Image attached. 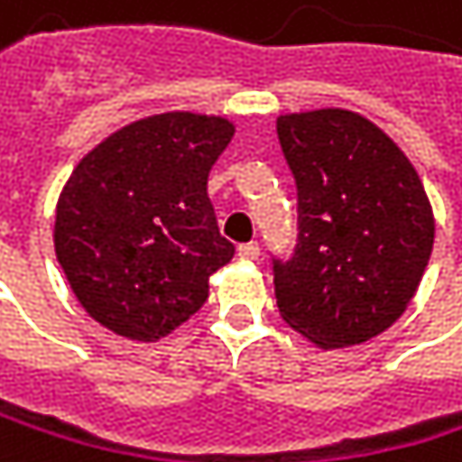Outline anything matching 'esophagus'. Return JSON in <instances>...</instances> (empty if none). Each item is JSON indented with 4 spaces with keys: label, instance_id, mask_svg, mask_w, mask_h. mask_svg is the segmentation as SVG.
I'll return each instance as SVG.
<instances>
[{
    "label": "esophagus",
    "instance_id": "esophagus-1",
    "mask_svg": "<svg viewBox=\"0 0 462 462\" xmlns=\"http://www.w3.org/2000/svg\"><path fill=\"white\" fill-rule=\"evenodd\" d=\"M261 255V250H258V245L255 242H245V245H239V258H245V261H255Z\"/></svg>",
    "mask_w": 462,
    "mask_h": 462
}]
</instances>
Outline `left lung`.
I'll list each match as a JSON object with an SVG mask.
<instances>
[{"instance_id":"obj_1","label":"left lung","mask_w":462,"mask_h":462,"mask_svg":"<svg viewBox=\"0 0 462 462\" xmlns=\"http://www.w3.org/2000/svg\"><path fill=\"white\" fill-rule=\"evenodd\" d=\"M297 180L300 236L274 261L280 319L319 348L386 332L414 300L436 236L425 185L402 149L346 108L277 116Z\"/></svg>"}]
</instances>
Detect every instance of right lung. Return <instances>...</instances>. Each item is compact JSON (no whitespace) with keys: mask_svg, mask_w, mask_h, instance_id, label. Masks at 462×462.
<instances>
[{"mask_svg":"<svg viewBox=\"0 0 462 462\" xmlns=\"http://www.w3.org/2000/svg\"><path fill=\"white\" fill-rule=\"evenodd\" d=\"M231 138L223 116L165 111L111 133L73 168L56 201L53 250L81 308L114 335H171L234 258L207 196Z\"/></svg>","mask_w":462,"mask_h":462,"instance_id":"add662e5","label":"right lung"}]
</instances>
